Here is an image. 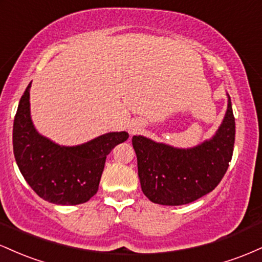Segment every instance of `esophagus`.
Returning <instances> with one entry per match:
<instances>
[{
    "label": "esophagus",
    "instance_id": "34e87169",
    "mask_svg": "<svg viewBox=\"0 0 262 262\" xmlns=\"http://www.w3.org/2000/svg\"><path fill=\"white\" fill-rule=\"evenodd\" d=\"M138 130H140V125L139 124H133V125H130V128H129V132H130L132 134L137 133Z\"/></svg>",
    "mask_w": 262,
    "mask_h": 262
}]
</instances>
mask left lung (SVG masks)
<instances>
[{
  "mask_svg": "<svg viewBox=\"0 0 262 262\" xmlns=\"http://www.w3.org/2000/svg\"><path fill=\"white\" fill-rule=\"evenodd\" d=\"M228 107L215 134L193 148H175L143 135L132 143L137 154L141 191L151 202L182 206L209 193L222 181L233 156L235 119Z\"/></svg>",
  "mask_w": 262,
  "mask_h": 262,
  "instance_id": "8db88e82",
  "label": "left lung"
}]
</instances>
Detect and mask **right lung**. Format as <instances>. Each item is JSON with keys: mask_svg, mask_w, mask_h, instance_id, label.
Instances as JSON below:
<instances>
[{"mask_svg": "<svg viewBox=\"0 0 262 262\" xmlns=\"http://www.w3.org/2000/svg\"><path fill=\"white\" fill-rule=\"evenodd\" d=\"M29 83L13 123V152L25 180L39 197L60 206L85 203L97 193L107 155L129 138L111 132L80 145L65 146L39 134L32 122Z\"/></svg>", "mask_w": 262, "mask_h": 262, "instance_id": "add662e5", "label": "right lung"}]
</instances>
